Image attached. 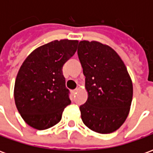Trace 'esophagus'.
Here are the masks:
<instances>
[{
  "label": "esophagus",
  "instance_id": "1",
  "mask_svg": "<svg viewBox=\"0 0 153 153\" xmlns=\"http://www.w3.org/2000/svg\"><path fill=\"white\" fill-rule=\"evenodd\" d=\"M76 92H77V89L72 90V91H71V93H72V94H73V95H74V94H75V93H76Z\"/></svg>",
  "mask_w": 153,
  "mask_h": 153
}]
</instances>
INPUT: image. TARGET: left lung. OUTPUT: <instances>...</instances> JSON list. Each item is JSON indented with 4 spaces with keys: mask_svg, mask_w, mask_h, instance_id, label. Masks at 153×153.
Here are the masks:
<instances>
[{
    "mask_svg": "<svg viewBox=\"0 0 153 153\" xmlns=\"http://www.w3.org/2000/svg\"><path fill=\"white\" fill-rule=\"evenodd\" d=\"M78 56L88 93L79 107L83 124L98 134L115 132L128 117L133 98L127 68L113 48L97 41L79 42Z\"/></svg>",
    "mask_w": 153,
    "mask_h": 153,
    "instance_id": "left-lung-1",
    "label": "left lung"
}]
</instances>
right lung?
I'll use <instances>...</instances> for the list:
<instances>
[{
	"label": "right lung",
	"mask_w": 153,
	"mask_h": 153,
	"mask_svg": "<svg viewBox=\"0 0 153 153\" xmlns=\"http://www.w3.org/2000/svg\"><path fill=\"white\" fill-rule=\"evenodd\" d=\"M78 43V40L52 41L33 51L19 68L14 88L15 102L32 128L43 130L56 125L71 102L62 67L75 53Z\"/></svg>",
	"instance_id": "obj_1"
}]
</instances>
